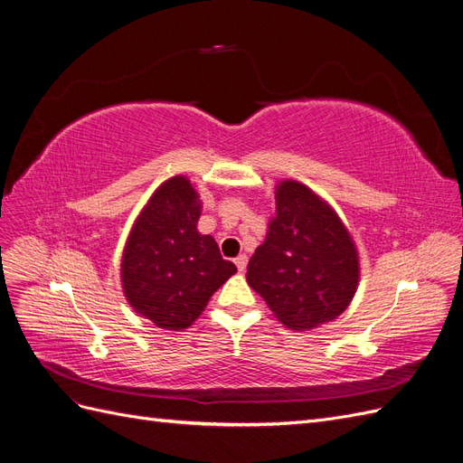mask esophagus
<instances>
[{"label": "esophagus", "mask_w": 463, "mask_h": 463, "mask_svg": "<svg viewBox=\"0 0 463 463\" xmlns=\"http://www.w3.org/2000/svg\"><path fill=\"white\" fill-rule=\"evenodd\" d=\"M233 262H235V266H237V270L245 272V269H247V257H245V255H240Z\"/></svg>", "instance_id": "esophagus-1"}]
</instances>
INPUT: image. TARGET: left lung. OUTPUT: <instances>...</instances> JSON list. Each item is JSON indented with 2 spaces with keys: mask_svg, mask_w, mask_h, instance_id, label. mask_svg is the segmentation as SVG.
Segmentation results:
<instances>
[{
  "mask_svg": "<svg viewBox=\"0 0 463 463\" xmlns=\"http://www.w3.org/2000/svg\"><path fill=\"white\" fill-rule=\"evenodd\" d=\"M247 282L291 330L340 317L359 282L352 235L334 208L299 181L276 185V216L247 266Z\"/></svg>",
  "mask_w": 463,
  "mask_h": 463,
  "instance_id": "left-lung-1",
  "label": "left lung"
}]
</instances>
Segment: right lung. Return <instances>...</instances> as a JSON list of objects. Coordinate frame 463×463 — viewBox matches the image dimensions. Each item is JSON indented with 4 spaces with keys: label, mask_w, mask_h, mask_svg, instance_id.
Wrapping results in <instances>:
<instances>
[{
    "label": "right lung",
    "mask_w": 463,
    "mask_h": 463,
    "mask_svg": "<svg viewBox=\"0 0 463 463\" xmlns=\"http://www.w3.org/2000/svg\"><path fill=\"white\" fill-rule=\"evenodd\" d=\"M199 193L184 175L154 191L125 243L121 286L133 309L165 330H184L237 269L213 235L197 230Z\"/></svg>",
    "instance_id": "right-lung-1"
}]
</instances>
